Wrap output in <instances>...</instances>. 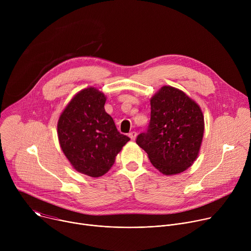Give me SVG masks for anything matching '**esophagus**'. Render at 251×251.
Instances as JSON below:
<instances>
[{"instance_id":"obj_1","label":"esophagus","mask_w":251,"mask_h":251,"mask_svg":"<svg viewBox=\"0 0 251 251\" xmlns=\"http://www.w3.org/2000/svg\"><path fill=\"white\" fill-rule=\"evenodd\" d=\"M128 136L130 137V139H131V140H135V139H136V137H137V133L133 131V132H130V133L128 134Z\"/></svg>"}]
</instances>
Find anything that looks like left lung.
<instances>
[{"label":"left lung","mask_w":251,"mask_h":251,"mask_svg":"<svg viewBox=\"0 0 251 251\" xmlns=\"http://www.w3.org/2000/svg\"><path fill=\"white\" fill-rule=\"evenodd\" d=\"M151 120L136 140L163 175L183 173L197 160L204 120L200 105L184 91L162 86L151 98Z\"/></svg>","instance_id":"8db88e82"}]
</instances>
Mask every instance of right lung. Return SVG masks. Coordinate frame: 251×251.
<instances>
[{
  "label": "right lung",
  "instance_id": "right-lung-1",
  "mask_svg": "<svg viewBox=\"0 0 251 251\" xmlns=\"http://www.w3.org/2000/svg\"><path fill=\"white\" fill-rule=\"evenodd\" d=\"M106 95L95 87L77 92L59 115L57 137L66 159L78 173L98 177L108 172L130 140L118 132L104 109Z\"/></svg>",
  "mask_w": 251,
  "mask_h": 251
}]
</instances>
